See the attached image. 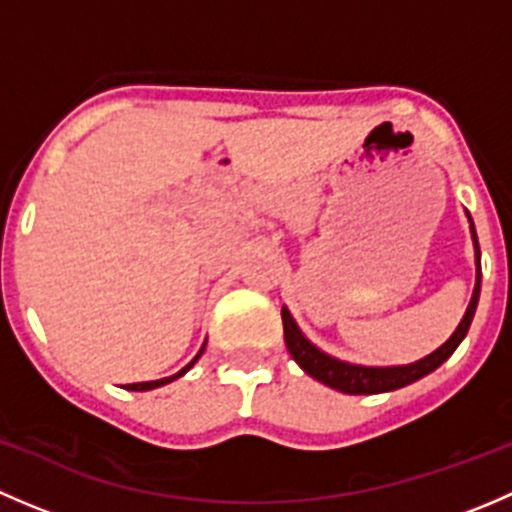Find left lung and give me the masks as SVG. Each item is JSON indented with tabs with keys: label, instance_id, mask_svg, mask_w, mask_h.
I'll return each mask as SVG.
<instances>
[{
	"label": "left lung",
	"instance_id": "left-lung-1",
	"mask_svg": "<svg viewBox=\"0 0 512 512\" xmlns=\"http://www.w3.org/2000/svg\"><path fill=\"white\" fill-rule=\"evenodd\" d=\"M473 242H476V265H478V277H476V289H473L471 304H468L466 314H463L461 324H458L456 332L451 334L443 347H438L436 352L428 354L426 359L416 361V364L409 366H386V369H379V366H354L344 364V361L332 359L324 352H319L314 344H309L304 339V334L299 332V327L294 324V319L289 317L287 309H282V324H285V342L292 359L307 371L309 376H314L322 384L332 386V389L344 391V394H381V391H394L401 389V386H409L414 381L421 379V376L431 374L433 369L443 364L453 352H456L458 344L463 342V337L468 334V327L473 322V314H476L478 307V294H480V247H478V235L476 227L471 223Z\"/></svg>",
	"mask_w": 512,
	"mask_h": 512
}]
</instances>
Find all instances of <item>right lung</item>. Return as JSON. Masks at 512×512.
Listing matches in <instances>:
<instances>
[{
	"label": "right lung",
	"mask_w": 512,
	"mask_h": 512,
	"mask_svg": "<svg viewBox=\"0 0 512 512\" xmlns=\"http://www.w3.org/2000/svg\"><path fill=\"white\" fill-rule=\"evenodd\" d=\"M203 349H205V344H203V347H200V352H198V356H195V359H193V361H190V364H188V366H185V369H180V371H178V374L168 376V379H158V381H143V384H128V386H126V389H128V391H151V389H158V386H163V384H170V381H173V379H178V376H183V374H185V371H188V369H190V366H193V364H195V361H198V359H200V354H203Z\"/></svg>",
	"instance_id": "right-lung-1"
}]
</instances>
